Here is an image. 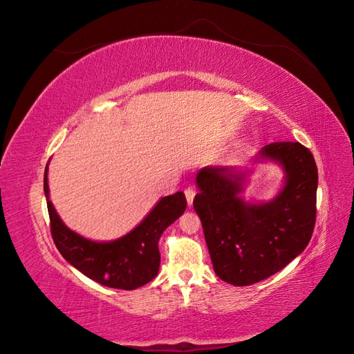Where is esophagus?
<instances>
[{
    "mask_svg": "<svg viewBox=\"0 0 354 354\" xmlns=\"http://www.w3.org/2000/svg\"><path fill=\"white\" fill-rule=\"evenodd\" d=\"M185 195H186V199H187V203L189 205H192V202H194V198H195V195H196V190H195V187H187L186 190H185Z\"/></svg>",
    "mask_w": 354,
    "mask_h": 354,
    "instance_id": "1",
    "label": "esophagus"
}]
</instances>
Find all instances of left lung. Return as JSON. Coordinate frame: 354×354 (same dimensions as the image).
<instances>
[{
	"label": "left lung",
	"mask_w": 354,
	"mask_h": 354,
	"mask_svg": "<svg viewBox=\"0 0 354 354\" xmlns=\"http://www.w3.org/2000/svg\"><path fill=\"white\" fill-rule=\"evenodd\" d=\"M261 158L279 162L285 186L273 201L246 203L239 194L243 173L205 167L196 176L194 208L202 221L214 272L234 286L267 279L304 251L316 223L317 168L298 142L270 143Z\"/></svg>",
	"instance_id": "obj_1"
}]
</instances>
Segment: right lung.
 Listing matches in <instances>:
<instances>
[{"label":"right lung","instance_id":"obj_1","mask_svg":"<svg viewBox=\"0 0 354 354\" xmlns=\"http://www.w3.org/2000/svg\"><path fill=\"white\" fill-rule=\"evenodd\" d=\"M47 171L48 164L44 173V194L50 230L63 259L90 279L109 288L131 291L155 279L160 264L158 241L169 224L185 212L187 201L183 192L160 199L147 217L121 239L94 242L68 229L57 216L48 199Z\"/></svg>","mask_w":354,"mask_h":354}]
</instances>
